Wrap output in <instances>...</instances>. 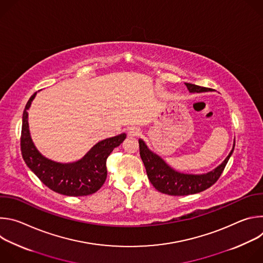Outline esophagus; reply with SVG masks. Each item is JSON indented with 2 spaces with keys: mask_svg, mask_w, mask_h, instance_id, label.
Returning <instances> with one entry per match:
<instances>
[{
  "mask_svg": "<svg viewBox=\"0 0 263 263\" xmlns=\"http://www.w3.org/2000/svg\"><path fill=\"white\" fill-rule=\"evenodd\" d=\"M128 134L130 136H138L141 134V130L139 127H136V126H133V127H130L128 129Z\"/></svg>",
  "mask_w": 263,
  "mask_h": 263,
  "instance_id": "esophagus-1",
  "label": "esophagus"
}]
</instances>
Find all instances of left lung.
I'll return each mask as SVG.
<instances>
[{"mask_svg": "<svg viewBox=\"0 0 263 263\" xmlns=\"http://www.w3.org/2000/svg\"><path fill=\"white\" fill-rule=\"evenodd\" d=\"M185 85L191 92H203L209 90L207 87H202L192 83H185ZM138 143L140 157L144 164L149 182L153 184L158 192L170 196L194 195L209 189L219 179L235 146L234 141L233 148L228 157L214 171L204 175H186L171 168L158 155L149 151L141 139L138 140Z\"/></svg>", "mask_w": 263, "mask_h": 263, "instance_id": "obj_1", "label": "left lung"}]
</instances>
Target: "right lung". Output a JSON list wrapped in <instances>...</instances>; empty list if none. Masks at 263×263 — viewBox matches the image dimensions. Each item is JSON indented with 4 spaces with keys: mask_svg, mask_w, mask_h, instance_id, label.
I'll list each match as a JSON object with an SVG mask.
<instances>
[{
    "mask_svg": "<svg viewBox=\"0 0 263 263\" xmlns=\"http://www.w3.org/2000/svg\"><path fill=\"white\" fill-rule=\"evenodd\" d=\"M36 92L31 96L23 114L21 151L28 167L55 193L83 197L98 192L107 178L106 161L114 148L119 146L126 134H120L98 142L79 161L62 164L45 158L34 146L28 126V109Z\"/></svg>",
    "mask_w": 263,
    "mask_h": 263,
    "instance_id": "obj_1",
    "label": "right lung"
}]
</instances>
